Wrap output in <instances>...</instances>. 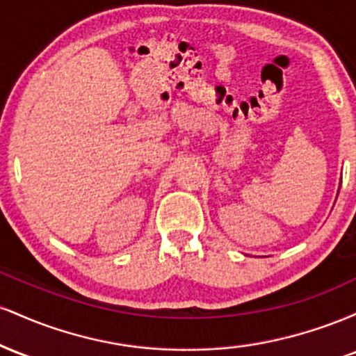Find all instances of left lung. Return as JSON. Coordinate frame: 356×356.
Masks as SVG:
<instances>
[{
	"label": "left lung",
	"instance_id": "8db88e82",
	"mask_svg": "<svg viewBox=\"0 0 356 356\" xmlns=\"http://www.w3.org/2000/svg\"><path fill=\"white\" fill-rule=\"evenodd\" d=\"M340 186H341V182H340Z\"/></svg>",
	"mask_w": 356,
	"mask_h": 356
}]
</instances>
